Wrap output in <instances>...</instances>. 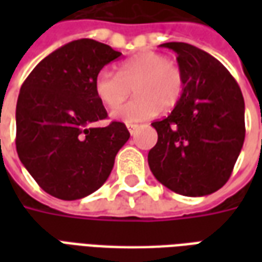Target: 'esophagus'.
I'll list each match as a JSON object with an SVG mask.
<instances>
[{
  "mask_svg": "<svg viewBox=\"0 0 262 262\" xmlns=\"http://www.w3.org/2000/svg\"><path fill=\"white\" fill-rule=\"evenodd\" d=\"M137 127H139V125H133V123H129V125H127V130L130 132V135H135V132L137 130Z\"/></svg>",
  "mask_w": 262,
  "mask_h": 262,
  "instance_id": "obj_1",
  "label": "esophagus"
}]
</instances>
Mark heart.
Segmentation results:
<instances>
[{"mask_svg": "<svg viewBox=\"0 0 262 262\" xmlns=\"http://www.w3.org/2000/svg\"><path fill=\"white\" fill-rule=\"evenodd\" d=\"M133 86L136 97L112 114L125 123L150 119L161 108H174L184 95L185 77L181 67L164 54L143 52L122 61L119 73L103 69L94 81L95 95L108 109L119 106Z\"/></svg>", "mask_w": 262, "mask_h": 262, "instance_id": "1", "label": "heart"}]
</instances>
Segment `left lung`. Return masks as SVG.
Listing matches in <instances>:
<instances>
[{
	"instance_id": "obj_1",
	"label": "left lung",
	"mask_w": 262,
	"mask_h": 262,
	"mask_svg": "<svg viewBox=\"0 0 262 262\" xmlns=\"http://www.w3.org/2000/svg\"><path fill=\"white\" fill-rule=\"evenodd\" d=\"M161 46L178 54L185 90L172 112L151 123L159 139L148 151L150 170L177 193H213L230 178L244 143L242 90L225 66L201 49L182 42Z\"/></svg>"
}]
</instances>
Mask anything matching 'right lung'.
<instances>
[{"label": "right lung", "mask_w": 262, "mask_h": 262, "mask_svg": "<svg viewBox=\"0 0 262 262\" xmlns=\"http://www.w3.org/2000/svg\"><path fill=\"white\" fill-rule=\"evenodd\" d=\"M120 54L92 39L73 40L45 57L20 86L16 151L52 196L74 201L95 192L130 137L122 122L90 126L108 116L95 95V77Z\"/></svg>", "instance_id": "1"}]
</instances>
